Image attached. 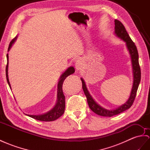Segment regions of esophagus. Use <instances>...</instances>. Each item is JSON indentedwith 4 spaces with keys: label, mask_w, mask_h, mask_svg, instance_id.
<instances>
[{
    "label": "esophagus",
    "mask_w": 150,
    "mask_h": 150,
    "mask_svg": "<svg viewBox=\"0 0 150 150\" xmlns=\"http://www.w3.org/2000/svg\"><path fill=\"white\" fill-rule=\"evenodd\" d=\"M75 68H76V70L79 71H81L83 70V64L82 61L78 60V61H76V63H75Z\"/></svg>",
    "instance_id": "1"
}]
</instances>
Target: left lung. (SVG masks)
<instances>
[{"label":"left lung","mask_w":150,"mask_h":150,"mask_svg":"<svg viewBox=\"0 0 150 150\" xmlns=\"http://www.w3.org/2000/svg\"><path fill=\"white\" fill-rule=\"evenodd\" d=\"M114 35L117 38L125 42L126 47L129 51V55L131 60L132 68V76L133 83L131 91H130V96L124 104L118 106V108L113 110H108L103 108L99 105L98 103L94 100V99L91 95L89 91H88L86 83L82 78H80L82 83V89L86 94L88 105H89L91 110L96 114L103 117H111L114 115L120 113L127 109L130 108L133 104V102L135 99L136 93L139 87L141 81V69L139 64V55H138L137 49L135 44L134 43L131 38L129 37L128 33L122 23L115 20V32Z\"/></svg>","instance_id":"obj_1"}]
</instances>
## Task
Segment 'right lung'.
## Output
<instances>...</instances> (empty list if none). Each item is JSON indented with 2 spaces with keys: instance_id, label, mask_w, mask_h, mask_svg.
I'll return each mask as SVG.
<instances>
[{
  "instance_id": "add662e5",
  "label": "right lung",
  "mask_w": 150,
  "mask_h": 150,
  "mask_svg": "<svg viewBox=\"0 0 150 150\" xmlns=\"http://www.w3.org/2000/svg\"><path fill=\"white\" fill-rule=\"evenodd\" d=\"M17 38H18V36L15 37L14 39H13L12 41L10 42L8 51H7L9 52L10 51V49L11 47H12L13 45L14 44V42H16ZM8 66H9V56H8V54H7V66L6 68V79H7V82L8 83V85L10 87V89L12 90L10 82H9V76H8ZM74 72H75V68L73 67H68L60 76L58 83H57V101L54 106L51 110H50L49 112L43 114H40V115L26 114V115L30 117L36 119V120H40V121H45V122L56 120L61 116H62V115L64 112V108H65V99H64L65 96H64L63 92V88H62L63 83L65 79H66L68 76L74 74Z\"/></svg>"
}]
</instances>
